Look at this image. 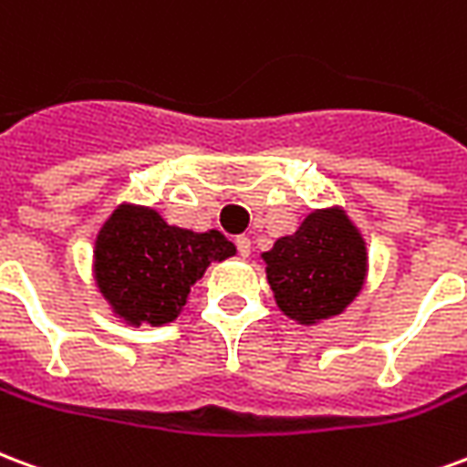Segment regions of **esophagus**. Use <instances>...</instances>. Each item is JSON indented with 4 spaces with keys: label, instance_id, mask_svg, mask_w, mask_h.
<instances>
[{
    "label": "esophagus",
    "instance_id": "esophagus-1",
    "mask_svg": "<svg viewBox=\"0 0 467 467\" xmlns=\"http://www.w3.org/2000/svg\"><path fill=\"white\" fill-rule=\"evenodd\" d=\"M236 248H238V256L246 258L248 254H251V241H248V236H238L236 238Z\"/></svg>",
    "mask_w": 467,
    "mask_h": 467
}]
</instances>
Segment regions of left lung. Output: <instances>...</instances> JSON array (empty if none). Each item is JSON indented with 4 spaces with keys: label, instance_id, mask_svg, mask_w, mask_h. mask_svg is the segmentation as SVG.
<instances>
[{
    "label": "left lung",
    "instance_id": "8db88e82",
    "mask_svg": "<svg viewBox=\"0 0 467 467\" xmlns=\"http://www.w3.org/2000/svg\"><path fill=\"white\" fill-rule=\"evenodd\" d=\"M278 308L301 323L341 313L366 275V244L338 209L306 216L294 236L278 238L264 254Z\"/></svg>",
    "mask_w": 467,
    "mask_h": 467
}]
</instances>
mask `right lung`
I'll return each instance as SVG.
<instances>
[{
  "label": "right lung",
  "instance_id": "right-lung-1",
  "mask_svg": "<svg viewBox=\"0 0 467 467\" xmlns=\"http://www.w3.org/2000/svg\"><path fill=\"white\" fill-rule=\"evenodd\" d=\"M236 254L219 231L176 229L151 209L121 206L99 231L97 284L111 308L134 323L173 321L213 261Z\"/></svg>",
  "mask_w": 467,
  "mask_h": 467
}]
</instances>
